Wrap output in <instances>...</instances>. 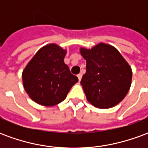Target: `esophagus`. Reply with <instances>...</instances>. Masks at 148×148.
<instances>
[{
  "instance_id": "obj_1",
  "label": "esophagus",
  "mask_w": 148,
  "mask_h": 148,
  "mask_svg": "<svg viewBox=\"0 0 148 148\" xmlns=\"http://www.w3.org/2000/svg\"><path fill=\"white\" fill-rule=\"evenodd\" d=\"M82 74H77V77H78V80L79 81H81V79H82Z\"/></svg>"
}]
</instances>
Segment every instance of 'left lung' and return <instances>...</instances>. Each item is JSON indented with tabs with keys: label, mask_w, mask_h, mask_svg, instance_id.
Returning <instances> with one entry per match:
<instances>
[{
	"label": "left lung",
	"mask_w": 148,
	"mask_h": 148,
	"mask_svg": "<svg viewBox=\"0 0 148 148\" xmlns=\"http://www.w3.org/2000/svg\"><path fill=\"white\" fill-rule=\"evenodd\" d=\"M86 61L81 85L87 101L98 109H109L124 99L130 89L132 68L114 47L101 42L80 49Z\"/></svg>",
	"instance_id": "left-lung-1"
}]
</instances>
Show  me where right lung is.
<instances>
[{"mask_svg":"<svg viewBox=\"0 0 148 148\" xmlns=\"http://www.w3.org/2000/svg\"><path fill=\"white\" fill-rule=\"evenodd\" d=\"M66 54V50L51 43L39 49L24 68V90L35 102L55 106L66 97L71 87L78 82L65 64Z\"/></svg>","mask_w":148,"mask_h":148,"instance_id":"right-lung-1","label":"right lung"}]
</instances>
